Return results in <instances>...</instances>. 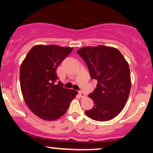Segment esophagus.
Instances as JSON below:
<instances>
[{
	"mask_svg": "<svg viewBox=\"0 0 153 153\" xmlns=\"http://www.w3.org/2000/svg\"><path fill=\"white\" fill-rule=\"evenodd\" d=\"M78 94H79V95H80V97H81V98H83V97H85V93L82 92V91H79Z\"/></svg>",
	"mask_w": 153,
	"mask_h": 153,
	"instance_id": "1",
	"label": "esophagus"
}]
</instances>
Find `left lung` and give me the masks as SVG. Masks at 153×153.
<instances>
[{
	"label": "left lung",
	"mask_w": 153,
	"mask_h": 153,
	"mask_svg": "<svg viewBox=\"0 0 153 153\" xmlns=\"http://www.w3.org/2000/svg\"><path fill=\"white\" fill-rule=\"evenodd\" d=\"M77 53L86 63L91 79L98 81L96 88L88 96L95 105L85 114L99 122L114 119L129 97L131 77L128 62L117 49L103 45L84 47Z\"/></svg>",
	"instance_id": "1"
}]
</instances>
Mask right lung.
I'll list each match as a JSON object with an SVG mask.
<instances>
[{
    "label": "right lung",
    "mask_w": 153,
    "mask_h": 153,
    "mask_svg": "<svg viewBox=\"0 0 153 153\" xmlns=\"http://www.w3.org/2000/svg\"><path fill=\"white\" fill-rule=\"evenodd\" d=\"M73 47L54 45H35L20 68L21 90L26 106L42 119L54 121L69 108L78 91L65 88L56 71Z\"/></svg>",
    "instance_id": "add662e5"
}]
</instances>
